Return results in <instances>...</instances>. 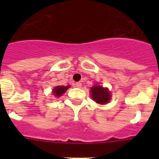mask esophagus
I'll use <instances>...</instances> for the list:
<instances>
[{
	"label": "esophagus",
	"mask_w": 159,
	"mask_h": 159,
	"mask_svg": "<svg viewBox=\"0 0 159 159\" xmlns=\"http://www.w3.org/2000/svg\"><path fill=\"white\" fill-rule=\"evenodd\" d=\"M75 87H77V88H80L81 86H82V83L81 82H77L76 84H75Z\"/></svg>",
	"instance_id": "obj_1"
}]
</instances>
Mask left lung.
I'll list each match as a JSON object with an SVG mask.
<instances>
[{"instance_id":"1","label":"left lung","mask_w":159,"mask_h":159,"mask_svg":"<svg viewBox=\"0 0 159 159\" xmlns=\"http://www.w3.org/2000/svg\"><path fill=\"white\" fill-rule=\"evenodd\" d=\"M92 97L93 100L100 104H105L110 100L111 95L107 88H103L102 86H94L91 88Z\"/></svg>"}]
</instances>
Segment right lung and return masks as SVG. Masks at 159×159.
I'll list each match as a JSON object with an SVG mask.
<instances>
[{"mask_svg":"<svg viewBox=\"0 0 159 159\" xmlns=\"http://www.w3.org/2000/svg\"><path fill=\"white\" fill-rule=\"evenodd\" d=\"M68 88H69V86L56 87V88H54V90H53V94H54V95H56V96L60 97V95H62L68 89Z\"/></svg>","mask_w":159,"mask_h":159,"instance_id":"right-lung-1","label":"right lung"}]
</instances>
